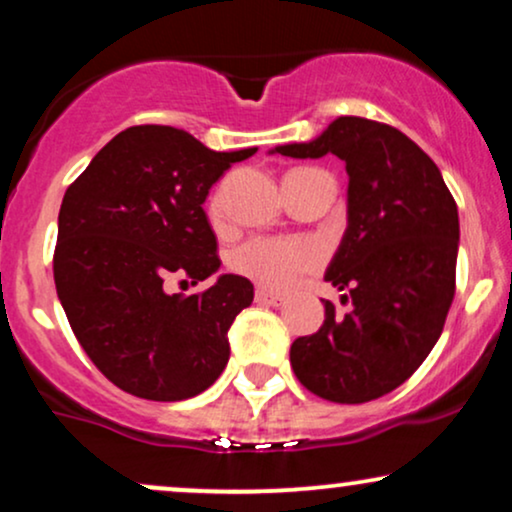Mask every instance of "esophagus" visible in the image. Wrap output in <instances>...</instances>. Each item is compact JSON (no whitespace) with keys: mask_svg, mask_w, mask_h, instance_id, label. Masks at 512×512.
Returning <instances> with one entry per match:
<instances>
[{"mask_svg":"<svg viewBox=\"0 0 512 512\" xmlns=\"http://www.w3.org/2000/svg\"><path fill=\"white\" fill-rule=\"evenodd\" d=\"M255 303L269 305V307H279V305H283V298H281V295H274V293H269V291H262V288H257V291H255Z\"/></svg>","mask_w":512,"mask_h":512,"instance_id":"obj_1","label":"esophagus"}]
</instances>
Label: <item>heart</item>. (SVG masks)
Instances as JSON below:
<instances>
[{
    "label": "heart",
    "mask_w": 512,
    "mask_h": 512,
    "mask_svg": "<svg viewBox=\"0 0 512 512\" xmlns=\"http://www.w3.org/2000/svg\"><path fill=\"white\" fill-rule=\"evenodd\" d=\"M209 214L214 219L221 214V197L214 195L209 202ZM319 264L315 245L293 238H250L238 245L231 255L233 272L255 281L267 291H286L298 276L312 272Z\"/></svg>",
    "instance_id": "heart-1"
}]
</instances>
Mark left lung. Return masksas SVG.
I'll use <instances>...</instances> for the list:
<instances>
[{
	"label": "left lung",
	"mask_w": 512,
	"mask_h": 512,
	"mask_svg": "<svg viewBox=\"0 0 512 512\" xmlns=\"http://www.w3.org/2000/svg\"><path fill=\"white\" fill-rule=\"evenodd\" d=\"M279 155L346 162L348 229L326 281L346 291V315L324 300L317 334L295 338L300 384L331 403H367L398 389L439 341L455 295L458 205L439 166L405 133L338 116L312 143Z\"/></svg>",
	"instance_id": "left-lung-1"
}]
</instances>
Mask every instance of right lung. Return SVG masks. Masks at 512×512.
<instances>
[{
    "label": "right lung",
    "mask_w": 512,
    "mask_h": 512,
    "mask_svg": "<svg viewBox=\"0 0 512 512\" xmlns=\"http://www.w3.org/2000/svg\"><path fill=\"white\" fill-rule=\"evenodd\" d=\"M255 147L214 152L171 126H131L92 157L59 209L54 283L73 334L121 391L193 398L229 362V329L252 283L224 274L193 295L169 281H205L221 267L202 202Z\"/></svg>",
    "instance_id": "right-lung-1"
}]
</instances>
